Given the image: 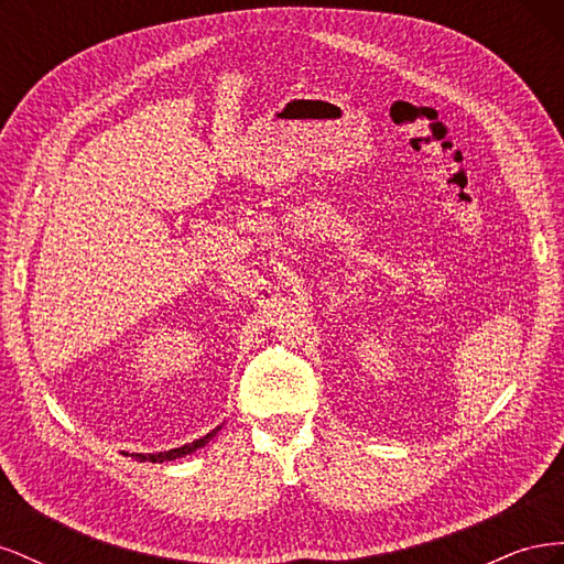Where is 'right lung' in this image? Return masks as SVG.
<instances>
[{"mask_svg":"<svg viewBox=\"0 0 564 564\" xmlns=\"http://www.w3.org/2000/svg\"><path fill=\"white\" fill-rule=\"evenodd\" d=\"M214 435H216V431H212V433H207L204 437L191 442V445H183V447H178V449H169V452H160V454H131V456H133L135 460H150V464H164V460H174V458H181V456H185V454H193L195 449L207 445V442H209Z\"/></svg>","mask_w":564,"mask_h":564,"instance_id":"obj_1","label":"right lung"}]
</instances>
